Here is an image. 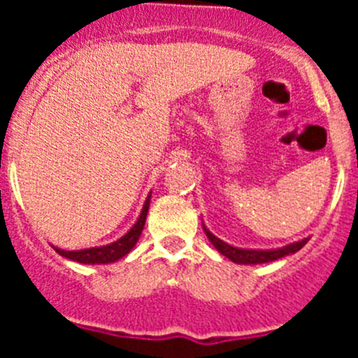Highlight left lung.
<instances>
[{
  "label": "left lung",
  "instance_id": "8db88e82",
  "mask_svg": "<svg viewBox=\"0 0 358 358\" xmlns=\"http://www.w3.org/2000/svg\"><path fill=\"white\" fill-rule=\"evenodd\" d=\"M202 227H204V233H206L208 240L213 243V248L217 249L218 252L226 258H229L233 264H240V265H258V264H268V262L280 260L283 256H289L297 252L299 249L308 242V238H303L299 242H292L289 245H283V248L278 249H242V248H235V245H231V243L224 242L218 236H215L204 222H202Z\"/></svg>",
  "mask_w": 358,
  "mask_h": 358
}]
</instances>
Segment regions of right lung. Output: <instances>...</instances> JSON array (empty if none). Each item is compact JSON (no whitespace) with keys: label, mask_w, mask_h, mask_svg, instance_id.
I'll list each match as a JSON object with an SVG mask.
<instances>
[{"label":"right lung","mask_w":358,"mask_h":358,"mask_svg":"<svg viewBox=\"0 0 358 358\" xmlns=\"http://www.w3.org/2000/svg\"><path fill=\"white\" fill-rule=\"evenodd\" d=\"M150 197L152 195L148 194L147 201L143 204V210H141L140 217L134 222V226L125 233L123 236H120L118 240L115 242L106 243V245H98V248H90V249H78V251H64V249H59L53 245L57 252L68 260L78 262V264H85V265H102V264H115L118 262L120 258H123L125 255L132 251V248L136 245V242L140 240L141 231L145 227V220H147V213H148V206H150Z\"/></svg>","instance_id":"right-lung-1"}]
</instances>
